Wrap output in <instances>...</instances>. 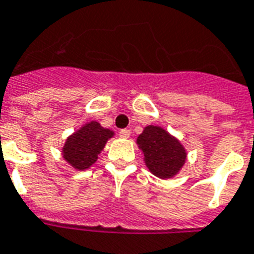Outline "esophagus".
Masks as SVG:
<instances>
[{"instance_id":"esophagus-1","label":"esophagus","mask_w":254,"mask_h":254,"mask_svg":"<svg viewBox=\"0 0 254 254\" xmlns=\"http://www.w3.org/2000/svg\"><path fill=\"white\" fill-rule=\"evenodd\" d=\"M120 137L121 138H129L130 137V130L129 129H121L120 130Z\"/></svg>"}]
</instances>
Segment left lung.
Wrapping results in <instances>:
<instances>
[{
  "label": "left lung",
  "instance_id": "8db88e82",
  "mask_svg": "<svg viewBox=\"0 0 254 254\" xmlns=\"http://www.w3.org/2000/svg\"><path fill=\"white\" fill-rule=\"evenodd\" d=\"M146 168L156 177L172 179L181 172L187 161V149L177 137L158 125H148L137 137Z\"/></svg>",
  "mask_w": 254,
  "mask_h": 254
}]
</instances>
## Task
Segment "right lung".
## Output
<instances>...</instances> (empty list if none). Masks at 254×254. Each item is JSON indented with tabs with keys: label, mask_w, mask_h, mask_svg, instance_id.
<instances>
[{
	"label": "right lung",
	"mask_w": 254,
	"mask_h": 254,
	"mask_svg": "<svg viewBox=\"0 0 254 254\" xmlns=\"http://www.w3.org/2000/svg\"><path fill=\"white\" fill-rule=\"evenodd\" d=\"M113 135L112 129L101 127L97 121H89L67 137L61 154L73 169L86 170L97 161L98 154Z\"/></svg>",
	"instance_id": "add662e5"
}]
</instances>
